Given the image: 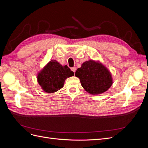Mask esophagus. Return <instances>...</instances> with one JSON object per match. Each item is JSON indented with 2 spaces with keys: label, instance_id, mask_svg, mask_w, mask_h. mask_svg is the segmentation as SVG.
<instances>
[{
  "label": "esophagus",
  "instance_id": "esophagus-1",
  "mask_svg": "<svg viewBox=\"0 0 148 148\" xmlns=\"http://www.w3.org/2000/svg\"><path fill=\"white\" fill-rule=\"evenodd\" d=\"M71 70H72V71H73V72L75 73V71H76V67H72V68L71 69Z\"/></svg>",
  "mask_w": 148,
  "mask_h": 148
}]
</instances>
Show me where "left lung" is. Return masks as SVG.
I'll list each match as a JSON object with an SVG mask.
<instances>
[{"instance_id":"1","label":"left lung","mask_w":148,"mask_h":148,"mask_svg":"<svg viewBox=\"0 0 148 148\" xmlns=\"http://www.w3.org/2000/svg\"><path fill=\"white\" fill-rule=\"evenodd\" d=\"M84 90L92 95L107 91L113 84L110 71L99 61L89 60L83 63L75 72Z\"/></svg>"}]
</instances>
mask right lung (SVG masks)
I'll return each instance as SVG.
<instances>
[{
  "label": "right lung",
  "instance_id": "add662e5",
  "mask_svg": "<svg viewBox=\"0 0 148 148\" xmlns=\"http://www.w3.org/2000/svg\"><path fill=\"white\" fill-rule=\"evenodd\" d=\"M74 76L67 65H62L56 60H51L37 74L38 83L47 93H53L63 88L65 79Z\"/></svg>",
  "mask_w": 148,
  "mask_h": 148
}]
</instances>
